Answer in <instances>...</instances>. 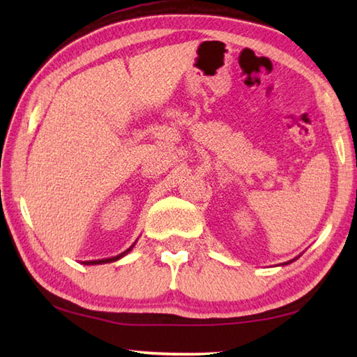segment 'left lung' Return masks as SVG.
Returning <instances> with one entry per match:
<instances>
[{"instance_id":"1","label":"left lung","mask_w":357,"mask_h":357,"mask_svg":"<svg viewBox=\"0 0 357 357\" xmlns=\"http://www.w3.org/2000/svg\"><path fill=\"white\" fill-rule=\"evenodd\" d=\"M293 261H294V259H293ZM293 261H288V262H285V265H287V264H290V262H293Z\"/></svg>"}]
</instances>
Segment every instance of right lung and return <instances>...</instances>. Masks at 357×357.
<instances>
[{"label":"right lung","mask_w":357,"mask_h":357,"mask_svg":"<svg viewBox=\"0 0 357 357\" xmlns=\"http://www.w3.org/2000/svg\"><path fill=\"white\" fill-rule=\"evenodd\" d=\"M135 245V244H133ZM133 245L130 247V248H127L126 252H123L121 255H118V256H113V257H107V259H96V261H86V262H82L84 265H98V264H107V262H115V261H118V259H121V257L123 256H126L128 252H130V250L133 248Z\"/></svg>","instance_id":"add662e5"}]
</instances>
